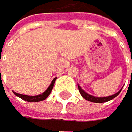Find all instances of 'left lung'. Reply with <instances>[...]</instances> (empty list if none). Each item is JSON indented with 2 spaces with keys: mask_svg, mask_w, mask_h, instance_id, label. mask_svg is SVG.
<instances>
[{
  "mask_svg": "<svg viewBox=\"0 0 132 132\" xmlns=\"http://www.w3.org/2000/svg\"><path fill=\"white\" fill-rule=\"evenodd\" d=\"M78 89H79V91H80V93L81 94V96L84 98L85 99H86V100H88V101H90V102L98 103H105V102H108V101L111 100V99H112V98H116L120 94V92L122 89H121L118 93H116V94H112V95H110V96H108V97H95V96H93V95H91V94H89L88 93H86L85 91H84L81 89V87L79 85H78Z\"/></svg>",
  "mask_w": 132,
  "mask_h": 132,
  "instance_id": "8db88e82",
  "label": "left lung"
}]
</instances>
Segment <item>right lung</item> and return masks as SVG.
Instances as JSON below:
<instances>
[{
    "instance_id": "obj_1",
    "label": "right lung",
    "mask_w": 132,
    "mask_h": 132,
    "mask_svg": "<svg viewBox=\"0 0 132 132\" xmlns=\"http://www.w3.org/2000/svg\"><path fill=\"white\" fill-rule=\"evenodd\" d=\"M56 80V77L52 80V81L51 82V84H50L49 87H48V88L47 89V90H45L41 94L35 95V96H30V95H25V94H18L16 92H14V94H15L17 97L20 98L22 99H24V100L28 101V102H39V101H43V100L46 99L48 96H49V94H51L53 86H54V83H55Z\"/></svg>"
}]
</instances>
